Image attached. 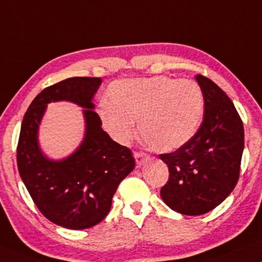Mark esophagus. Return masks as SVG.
Returning <instances> with one entry per match:
<instances>
[{
    "label": "esophagus",
    "instance_id": "obj_1",
    "mask_svg": "<svg viewBox=\"0 0 262 262\" xmlns=\"http://www.w3.org/2000/svg\"><path fill=\"white\" fill-rule=\"evenodd\" d=\"M134 157H135V159H136L137 167H140L142 164H143L144 161L148 159V154L143 153V151H135Z\"/></svg>",
    "mask_w": 262,
    "mask_h": 262
}]
</instances>
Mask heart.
I'll return each instance as SVG.
<instances>
[{
  "instance_id": "1",
  "label": "heart",
  "mask_w": 262,
  "mask_h": 262,
  "mask_svg": "<svg viewBox=\"0 0 262 262\" xmlns=\"http://www.w3.org/2000/svg\"><path fill=\"white\" fill-rule=\"evenodd\" d=\"M109 99L98 111L106 132L125 144L137 121L144 143L161 153L177 150L192 140L204 115V95L189 79L159 75L119 80L109 89Z\"/></svg>"
}]
</instances>
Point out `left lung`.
Listing matches in <instances>:
<instances>
[{
    "label": "left lung",
    "instance_id": "left-lung-1",
    "mask_svg": "<svg viewBox=\"0 0 262 262\" xmlns=\"http://www.w3.org/2000/svg\"><path fill=\"white\" fill-rule=\"evenodd\" d=\"M195 79L205 101L202 125L185 146L159 156L170 172L161 199L189 216L211 211L230 195L239 179L244 149L243 122L233 103L208 77Z\"/></svg>",
    "mask_w": 262,
    "mask_h": 262
}]
</instances>
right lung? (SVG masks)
<instances>
[{
  "label": "right lung",
  "mask_w": 262,
  "mask_h": 262,
  "mask_svg": "<svg viewBox=\"0 0 262 262\" xmlns=\"http://www.w3.org/2000/svg\"><path fill=\"white\" fill-rule=\"evenodd\" d=\"M101 77H70L35 97L21 122L17 148L19 175L45 217L69 230L99 224L112 208L119 183L134 170L131 150L103 131L93 111ZM67 100L84 108L85 137L66 160L52 161L38 146V126L51 101Z\"/></svg>",
  "instance_id": "right-lung-1"
}]
</instances>
